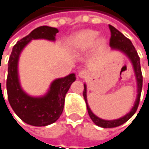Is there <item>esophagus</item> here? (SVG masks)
<instances>
[{"instance_id": "esophagus-1", "label": "esophagus", "mask_w": 149, "mask_h": 149, "mask_svg": "<svg viewBox=\"0 0 149 149\" xmlns=\"http://www.w3.org/2000/svg\"><path fill=\"white\" fill-rule=\"evenodd\" d=\"M87 74H88L87 71H86V70H80V71L79 72V77L80 79H84V78L86 77Z\"/></svg>"}]
</instances>
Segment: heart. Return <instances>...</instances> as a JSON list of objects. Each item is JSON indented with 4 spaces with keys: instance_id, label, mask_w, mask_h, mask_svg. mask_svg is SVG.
<instances>
[{
    "instance_id": "b5f03b06",
    "label": "heart",
    "mask_w": 149,
    "mask_h": 149,
    "mask_svg": "<svg viewBox=\"0 0 149 149\" xmlns=\"http://www.w3.org/2000/svg\"><path fill=\"white\" fill-rule=\"evenodd\" d=\"M99 36V31L85 29L74 33L69 40L68 45L70 50L76 54H84L88 52L92 47L94 54L102 52L107 47V40Z\"/></svg>"
}]
</instances>
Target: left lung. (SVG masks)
Here are the masks:
<instances>
[{"label": "left lung", "instance_id": "obj_1", "mask_svg": "<svg viewBox=\"0 0 149 149\" xmlns=\"http://www.w3.org/2000/svg\"><path fill=\"white\" fill-rule=\"evenodd\" d=\"M109 28L110 30V34H111L110 43H109L111 49L123 53V54L130 60V62L132 65L135 79H136V84H137V96H136V100L134 102V104H133L132 109L127 114H125L124 116H121V118H119L118 119L105 120V119L100 118L96 115H94L93 113V111L91 110V109L88 105V102H87V86H86V84L85 83L83 96H84V99H85V102L86 104L89 116L95 125L100 127H103V128H113V127L119 126V125L125 124L126 121H128L135 114V112L138 109V106H139L141 89H142V81H143L141 69L140 57L138 56V53H137L134 46L132 45V43L131 42V40L129 39H127L123 33H121L120 31L116 30L115 27L109 24Z\"/></svg>", "mask_w": 149, "mask_h": 149}]
</instances>
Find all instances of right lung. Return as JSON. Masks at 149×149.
<instances>
[{"label":"right lung","mask_w":149,"mask_h":149,"mask_svg":"<svg viewBox=\"0 0 149 149\" xmlns=\"http://www.w3.org/2000/svg\"><path fill=\"white\" fill-rule=\"evenodd\" d=\"M58 30L47 25L34 29L14 46L8 64L7 93L9 104L14 112L26 124L33 126H46L55 123L63 113L65 95L76 80L75 73L53 80L47 93L40 96L28 94L22 87L18 63L24 48L33 40L56 41Z\"/></svg>","instance_id":"1"}]
</instances>
